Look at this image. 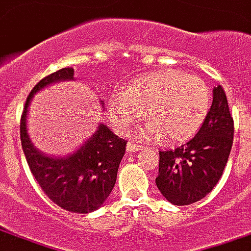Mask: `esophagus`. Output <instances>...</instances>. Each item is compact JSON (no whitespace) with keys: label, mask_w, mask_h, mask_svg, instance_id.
I'll list each match as a JSON object with an SVG mask.
<instances>
[{"label":"esophagus","mask_w":251,"mask_h":251,"mask_svg":"<svg viewBox=\"0 0 251 251\" xmlns=\"http://www.w3.org/2000/svg\"><path fill=\"white\" fill-rule=\"evenodd\" d=\"M141 146L140 144H134V143H127V146H126V151L127 152H134V151H140L141 150Z\"/></svg>","instance_id":"obj_1"}]
</instances>
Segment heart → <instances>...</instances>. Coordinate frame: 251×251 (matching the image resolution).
<instances>
[{
  "label": "heart",
  "instance_id": "b5f03b06",
  "mask_svg": "<svg viewBox=\"0 0 251 251\" xmlns=\"http://www.w3.org/2000/svg\"><path fill=\"white\" fill-rule=\"evenodd\" d=\"M210 104L203 79L178 70H162L136 78L122 95L112 96L108 115L115 129L125 133L144 112L148 126L143 137L183 141L203 125Z\"/></svg>",
  "mask_w": 251,
  "mask_h": 251
}]
</instances>
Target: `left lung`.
I'll return each mask as SVG.
<instances>
[{"instance_id": "left-lung-1", "label": "left lung", "mask_w": 251, "mask_h": 251, "mask_svg": "<svg viewBox=\"0 0 251 251\" xmlns=\"http://www.w3.org/2000/svg\"><path fill=\"white\" fill-rule=\"evenodd\" d=\"M233 141V119L226 92L213 89V103L203 125L184 146L159 151V175L155 183L170 203L201 201L219 183Z\"/></svg>"}]
</instances>
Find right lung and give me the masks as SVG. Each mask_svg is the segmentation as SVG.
I'll list each match as a JSON object with an SVG mask.
<instances>
[{
	"instance_id": "add662e5",
	"label": "right lung",
	"mask_w": 251,
	"mask_h": 251,
	"mask_svg": "<svg viewBox=\"0 0 251 251\" xmlns=\"http://www.w3.org/2000/svg\"><path fill=\"white\" fill-rule=\"evenodd\" d=\"M71 79H74V68L66 67L34 86L22 114L20 140L30 170L45 195L64 210L85 214L97 210L111 194L125 155V140L100 124L95 134L75 152L60 158L49 156L34 147L27 133V111L34 95L50 83Z\"/></svg>"
}]
</instances>
